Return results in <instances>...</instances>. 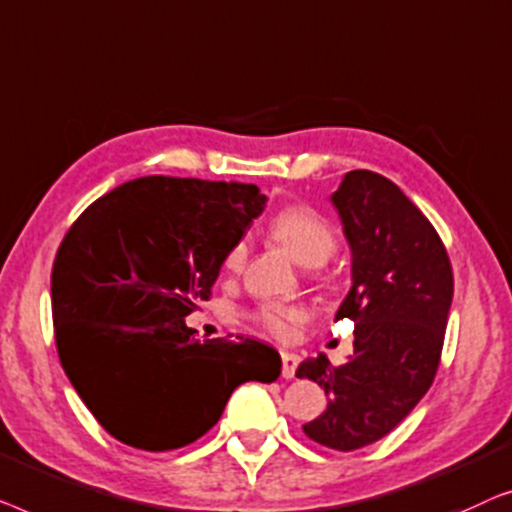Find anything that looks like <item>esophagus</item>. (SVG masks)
<instances>
[{
  "label": "esophagus",
  "mask_w": 512,
  "mask_h": 512,
  "mask_svg": "<svg viewBox=\"0 0 512 512\" xmlns=\"http://www.w3.org/2000/svg\"><path fill=\"white\" fill-rule=\"evenodd\" d=\"M280 359H283V378L285 380L294 378V373H297V366H299V355H294V352H280Z\"/></svg>",
  "instance_id": "1"
}]
</instances>
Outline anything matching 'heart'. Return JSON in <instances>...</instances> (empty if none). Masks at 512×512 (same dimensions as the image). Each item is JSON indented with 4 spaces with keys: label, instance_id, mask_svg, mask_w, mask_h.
Wrapping results in <instances>:
<instances>
[{
    "label": "heart",
    "instance_id": "1",
    "mask_svg": "<svg viewBox=\"0 0 512 512\" xmlns=\"http://www.w3.org/2000/svg\"><path fill=\"white\" fill-rule=\"evenodd\" d=\"M271 234L276 236L299 264L318 266L327 262L331 253L336 250V229L325 215L315 211L311 206H287L283 211L273 215ZM248 246L246 241H236L229 253L225 255V269L239 271L246 262ZM253 320L264 331H269L276 338L290 336L292 327L301 320V311L294 306L285 304H262L255 308Z\"/></svg>",
    "mask_w": 512,
    "mask_h": 512
}]
</instances>
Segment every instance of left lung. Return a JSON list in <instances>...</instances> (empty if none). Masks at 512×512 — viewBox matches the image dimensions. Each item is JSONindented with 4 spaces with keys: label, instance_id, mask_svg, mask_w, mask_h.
<instances>
[{
    "label": "left lung",
    "instance_id": "8db88e82",
    "mask_svg": "<svg viewBox=\"0 0 512 512\" xmlns=\"http://www.w3.org/2000/svg\"><path fill=\"white\" fill-rule=\"evenodd\" d=\"M331 204L352 250V287L336 320L355 322V355L341 366L306 359L297 378L329 397L304 434L350 452L390 434L434 383L455 280L434 225L390 178L348 171Z\"/></svg>",
    "mask_w": 512,
    "mask_h": 512
}]
</instances>
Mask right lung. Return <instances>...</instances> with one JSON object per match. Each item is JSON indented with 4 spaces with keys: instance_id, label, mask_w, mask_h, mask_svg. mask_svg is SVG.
Segmentation results:
<instances>
[{
    "instance_id": "obj_1",
    "label": "right lung",
    "mask_w": 512,
    "mask_h": 512,
    "mask_svg": "<svg viewBox=\"0 0 512 512\" xmlns=\"http://www.w3.org/2000/svg\"><path fill=\"white\" fill-rule=\"evenodd\" d=\"M264 204L255 185L143 176L69 227L50 276L57 355L113 438L183 448L220 420L236 387L280 376L271 345L197 341L185 325Z\"/></svg>"
}]
</instances>
